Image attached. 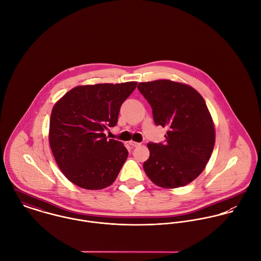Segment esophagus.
Here are the masks:
<instances>
[{
    "mask_svg": "<svg viewBox=\"0 0 261 261\" xmlns=\"http://www.w3.org/2000/svg\"><path fill=\"white\" fill-rule=\"evenodd\" d=\"M128 144H129L132 147H139V146H141V143H138V142H134V141H130Z\"/></svg>",
    "mask_w": 261,
    "mask_h": 261,
    "instance_id": "1",
    "label": "esophagus"
}]
</instances>
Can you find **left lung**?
Segmentation results:
<instances>
[{
  "label": "left lung",
  "instance_id": "left-lung-1",
  "mask_svg": "<svg viewBox=\"0 0 261 261\" xmlns=\"http://www.w3.org/2000/svg\"><path fill=\"white\" fill-rule=\"evenodd\" d=\"M138 88L154 123L168 129L164 144H148L144 170L158 186H185L203 172L214 149L215 129L206 102L193 87L171 80L141 82Z\"/></svg>",
  "mask_w": 261,
  "mask_h": 261
}]
</instances>
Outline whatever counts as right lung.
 <instances>
[{"mask_svg":"<svg viewBox=\"0 0 261 261\" xmlns=\"http://www.w3.org/2000/svg\"><path fill=\"white\" fill-rule=\"evenodd\" d=\"M137 82L77 86L54 107L50 117L49 143L64 176L87 190L111 186L128 151L105 135L115 126L121 105Z\"/></svg>","mask_w":261,"mask_h":261,"instance_id":"add662e5","label":"right lung"}]
</instances>
